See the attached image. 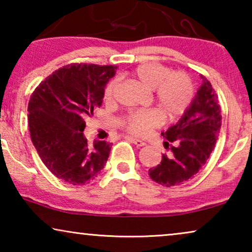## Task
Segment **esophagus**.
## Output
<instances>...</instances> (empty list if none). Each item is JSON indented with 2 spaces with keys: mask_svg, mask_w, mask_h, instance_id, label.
<instances>
[{
  "mask_svg": "<svg viewBox=\"0 0 252 252\" xmlns=\"http://www.w3.org/2000/svg\"><path fill=\"white\" fill-rule=\"evenodd\" d=\"M126 139L128 140V141H130V142L134 143V144H135V146H137V147H143V146H146V141L137 139V137H134V136H126Z\"/></svg>",
  "mask_w": 252,
  "mask_h": 252,
  "instance_id": "esophagus-1",
  "label": "esophagus"
}]
</instances>
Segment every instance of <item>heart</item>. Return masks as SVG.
<instances>
[{"label":"heart","mask_w":252,"mask_h":252,"mask_svg":"<svg viewBox=\"0 0 252 252\" xmlns=\"http://www.w3.org/2000/svg\"><path fill=\"white\" fill-rule=\"evenodd\" d=\"M158 63H144L133 71V75L148 89H154L155 99L161 111L167 117H177L186 111L190 104L194 87L190 78L185 72H172ZM115 84L111 82L105 89L104 98L111 101ZM160 124L159 113L155 110H141L129 113L123 125L136 135H144Z\"/></svg>","instance_id":"1"}]
</instances>
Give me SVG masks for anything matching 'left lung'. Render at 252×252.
Returning <instances> with one entry per match:
<instances>
[{"label": "left lung", "instance_id": "obj_1", "mask_svg": "<svg viewBox=\"0 0 252 252\" xmlns=\"http://www.w3.org/2000/svg\"><path fill=\"white\" fill-rule=\"evenodd\" d=\"M202 85L181 118L161 132L171 146V156L163 155L157 166L151 167L149 177L157 184L172 187L185 184L201 170L209 159L218 140L221 115L215 89L201 75Z\"/></svg>", "mask_w": 252, "mask_h": 252}]
</instances>
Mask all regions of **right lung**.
Returning a JSON list of instances; mask_svg holds the SVG:
<instances>
[{"mask_svg":"<svg viewBox=\"0 0 252 252\" xmlns=\"http://www.w3.org/2000/svg\"><path fill=\"white\" fill-rule=\"evenodd\" d=\"M117 66L71 64L41 82L29 102L31 139L41 160L54 175L74 186L97 177L111 144L87 142L86 116L102 105L104 87Z\"/></svg>","mask_w":252,"mask_h":252,"instance_id":"add662e5","label":"right lung"}]
</instances>
